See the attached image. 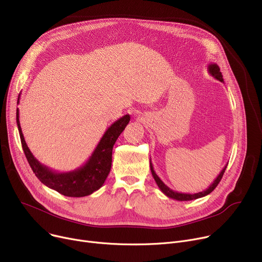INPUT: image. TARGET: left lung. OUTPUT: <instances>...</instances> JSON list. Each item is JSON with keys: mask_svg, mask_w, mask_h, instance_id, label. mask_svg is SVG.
Here are the masks:
<instances>
[{"mask_svg": "<svg viewBox=\"0 0 262 262\" xmlns=\"http://www.w3.org/2000/svg\"><path fill=\"white\" fill-rule=\"evenodd\" d=\"M208 72H209V74L212 75L215 79L220 80L221 82H224L222 73L220 72V68H219V66H217L216 63H210V64H208ZM149 167H150V172H152V175H153V177H154V180H155L157 186L159 187V189L161 190V192H162V193H163L164 195H167L168 198L173 199V200H176V201H192V200H196V199L206 196V195H208L209 193H211V192L215 189V187L219 185V183L221 182L222 177H223V174H224V172H225V170H226V168H227V164L223 168V170H222L221 172H220V174L216 176V178L213 181V183H212L207 189L202 191V192H199V193H193V194H190V193H182V192H177V191H174V190L170 189L166 184H164V183L160 180L159 176H158V175L156 174V172L154 171V167H153V164H152V161H150V159H149Z\"/></svg>", "mask_w": 262, "mask_h": 262, "instance_id": "8db88e82", "label": "left lung"}]
</instances>
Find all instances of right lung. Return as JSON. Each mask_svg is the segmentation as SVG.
<instances>
[{
	"instance_id": "add662e5",
	"label": "right lung",
	"mask_w": 262,
	"mask_h": 262,
	"mask_svg": "<svg viewBox=\"0 0 262 262\" xmlns=\"http://www.w3.org/2000/svg\"><path fill=\"white\" fill-rule=\"evenodd\" d=\"M20 94L18 98V104ZM130 120L129 115L123 116L110 125L100 142L94 148L89 159L81 167L69 172H57L50 169L35 158L27 146L20 126L19 108H17V125L20 139L27 161L38 180L47 187L71 198H82L92 194L105 183L112 168L113 147L121 133L125 129Z\"/></svg>"
}]
</instances>
